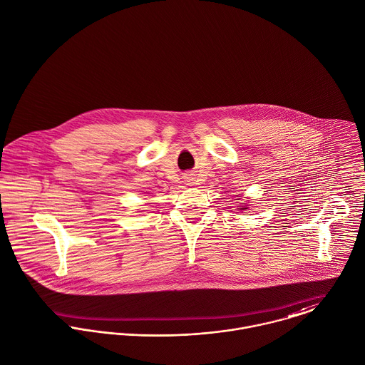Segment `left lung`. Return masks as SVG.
<instances>
[{
  "label": "left lung",
  "instance_id": "obj_1",
  "mask_svg": "<svg viewBox=\"0 0 365 365\" xmlns=\"http://www.w3.org/2000/svg\"><path fill=\"white\" fill-rule=\"evenodd\" d=\"M240 210H246V208H240Z\"/></svg>",
  "mask_w": 365,
  "mask_h": 365
}]
</instances>
